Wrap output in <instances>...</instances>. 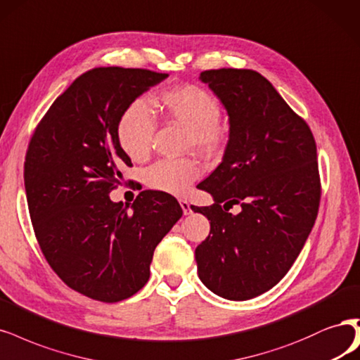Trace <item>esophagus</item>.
<instances>
[{
  "label": "esophagus",
  "instance_id": "34e87169",
  "mask_svg": "<svg viewBox=\"0 0 360 360\" xmlns=\"http://www.w3.org/2000/svg\"><path fill=\"white\" fill-rule=\"evenodd\" d=\"M180 205H181V210H183V214L184 216H189L192 213V208H191V204L186 201V200H180Z\"/></svg>",
  "mask_w": 360,
  "mask_h": 360
}]
</instances>
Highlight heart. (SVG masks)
<instances>
[{"instance_id":"1","label":"heart","mask_w":360,"mask_h":360,"mask_svg":"<svg viewBox=\"0 0 360 360\" xmlns=\"http://www.w3.org/2000/svg\"><path fill=\"white\" fill-rule=\"evenodd\" d=\"M153 105L164 117L188 129L186 141L205 153H214L226 137L221 125L220 104L205 89L195 84H179L153 98ZM156 119L143 100L129 103L117 122V141L131 159H144L150 152ZM201 167L195 159H160L144 172V181L153 191L183 195L200 177Z\"/></svg>"}]
</instances>
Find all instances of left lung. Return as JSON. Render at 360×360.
Masks as SVG:
<instances>
[{"label":"left lung","instance_id":"left-lung-1","mask_svg":"<svg viewBox=\"0 0 360 360\" xmlns=\"http://www.w3.org/2000/svg\"><path fill=\"white\" fill-rule=\"evenodd\" d=\"M229 117L221 164L198 188L210 207L191 208L210 220L195 250L198 276L213 293L245 301L274 288L301 253L319 212L317 148L307 123L253 70L202 71ZM240 203L238 215L219 204Z\"/></svg>","mask_w":360,"mask_h":360}]
</instances>
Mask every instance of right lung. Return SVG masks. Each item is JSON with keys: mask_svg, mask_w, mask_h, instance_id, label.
Masks as SVG:
<instances>
[{"mask_svg": "<svg viewBox=\"0 0 360 360\" xmlns=\"http://www.w3.org/2000/svg\"><path fill=\"white\" fill-rule=\"evenodd\" d=\"M168 74L101 67L82 74L37 127L25 158V191L37 241L68 288L101 302L137 293L153 252L181 217L174 196L143 191L113 202L129 156L117 141L125 107Z\"/></svg>", "mask_w": 360, "mask_h": 360, "instance_id": "add662e5", "label": "right lung"}]
</instances>
